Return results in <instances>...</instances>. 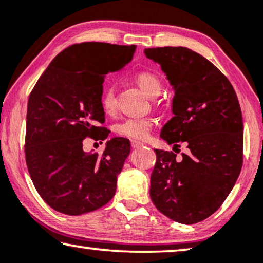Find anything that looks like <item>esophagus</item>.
Wrapping results in <instances>:
<instances>
[{
	"label": "esophagus",
	"mask_w": 263,
	"mask_h": 263,
	"mask_svg": "<svg viewBox=\"0 0 263 263\" xmlns=\"http://www.w3.org/2000/svg\"><path fill=\"white\" fill-rule=\"evenodd\" d=\"M141 146H143V143L139 142V141H135V140H133V141H132L133 148H138V147H141Z\"/></svg>",
	"instance_id": "esophagus-1"
}]
</instances>
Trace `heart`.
I'll return each mask as SVG.
<instances>
[{
    "label": "heart",
    "mask_w": 263,
    "mask_h": 263,
    "mask_svg": "<svg viewBox=\"0 0 263 263\" xmlns=\"http://www.w3.org/2000/svg\"><path fill=\"white\" fill-rule=\"evenodd\" d=\"M135 81L139 87L148 97L159 96L161 91V81L156 73L149 70H141L135 74ZM116 93L112 85H105L100 93V106L105 114H112L116 110ZM154 127V120L145 118H124L115 124V133L117 135L132 140H147Z\"/></svg>",
    "instance_id": "obj_1"
}]
</instances>
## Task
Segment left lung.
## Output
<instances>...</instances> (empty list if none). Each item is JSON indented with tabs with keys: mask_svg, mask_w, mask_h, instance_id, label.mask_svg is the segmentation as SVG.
<instances>
[{
	"mask_svg": "<svg viewBox=\"0 0 263 263\" xmlns=\"http://www.w3.org/2000/svg\"><path fill=\"white\" fill-rule=\"evenodd\" d=\"M174 86V117L160 138L174 148L184 142L189 153L156 149L149 195L172 220L196 224L221 206L243 164V120L229 79L200 53L183 46L145 49Z\"/></svg>",
	"mask_w": 263,
	"mask_h": 263,
	"instance_id": "1",
	"label": "left lung"
}]
</instances>
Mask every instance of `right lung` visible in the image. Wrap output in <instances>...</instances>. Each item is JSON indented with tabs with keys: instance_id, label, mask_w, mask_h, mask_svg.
<instances>
[{
	"instance_id": "obj_1",
	"label": "right lung",
	"mask_w": 263,
	"mask_h": 263,
	"mask_svg": "<svg viewBox=\"0 0 263 263\" xmlns=\"http://www.w3.org/2000/svg\"><path fill=\"white\" fill-rule=\"evenodd\" d=\"M135 45L85 42L62 50L32 89L27 104L25 157L42 199L68 215L103 207L116 193L117 176L130 142L114 138L102 154L86 153V138L105 140L110 130L100 106L104 77L132 60Z\"/></svg>"
}]
</instances>
